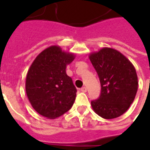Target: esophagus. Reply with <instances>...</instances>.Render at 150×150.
<instances>
[{
	"label": "esophagus",
	"instance_id": "obj_1",
	"mask_svg": "<svg viewBox=\"0 0 150 150\" xmlns=\"http://www.w3.org/2000/svg\"><path fill=\"white\" fill-rule=\"evenodd\" d=\"M80 90H81V92H82V93H86V92L87 91V89L86 87H82V88L80 89Z\"/></svg>",
	"mask_w": 150,
	"mask_h": 150
}]
</instances>
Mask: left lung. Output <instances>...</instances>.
<instances>
[{"instance_id": "1", "label": "left lung", "mask_w": 150, "mask_h": 150, "mask_svg": "<svg viewBox=\"0 0 150 150\" xmlns=\"http://www.w3.org/2000/svg\"><path fill=\"white\" fill-rule=\"evenodd\" d=\"M97 72L101 93L91 106L103 118L113 119L126 112L135 100L138 77L132 62L118 50L103 47L89 55Z\"/></svg>"}]
</instances>
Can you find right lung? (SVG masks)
Segmentation results:
<instances>
[{
	"label": "right lung",
	"instance_id": "1",
	"mask_svg": "<svg viewBox=\"0 0 150 150\" xmlns=\"http://www.w3.org/2000/svg\"><path fill=\"white\" fill-rule=\"evenodd\" d=\"M75 55L50 46L38 54L28 70L25 92L32 107L49 119L61 117L72 107L77 89L66 74Z\"/></svg>",
	"mask_w": 150,
	"mask_h": 150
}]
</instances>
